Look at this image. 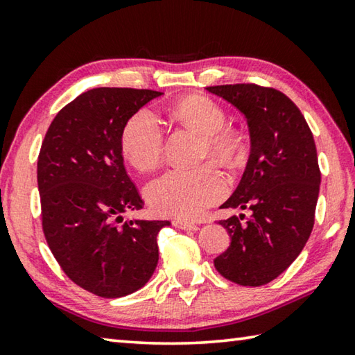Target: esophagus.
<instances>
[{
	"label": "esophagus",
	"instance_id": "1",
	"mask_svg": "<svg viewBox=\"0 0 355 355\" xmlns=\"http://www.w3.org/2000/svg\"><path fill=\"white\" fill-rule=\"evenodd\" d=\"M172 225L177 228H182V230H197V228H199L197 224H192V222H188L184 219H173Z\"/></svg>",
	"mask_w": 355,
	"mask_h": 355
}]
</instances>
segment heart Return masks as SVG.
Wrapping results in <instances>:
<instances>
[{
	"mask_svg": "<svg viewBox=\"0 0 355 355\" xmlns=\"http://www.w3.org/2000/svg\"><path fill=\"white\" fill-rule=\"evenodd\" d=\"M169 116L202 136V158L233 167L243 156V139L235 130L224 127L227 116L216 101L202 95L180 98L169 107ZM164 148V133L147 110L131 116L122 131V152L139 171L158 166ZM227 192V180L218 167L207 163L192 171H169L150 182L146 197L156 213L175 218H196L219 202Z\"/></svg>",
	"mask_w": 355,
	"mask_h": 355,
	"instance_id": "b5f03b06",
	"label": "heart"
}]
</instances>
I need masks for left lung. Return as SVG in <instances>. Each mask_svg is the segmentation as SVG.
I'll return each mask as SVG.
<instances>
[{
  "instance_id": "8db88e82",
  "label": "left lung",
  "mask_w": 355,
  "mask_h": 355,
  "mask_svg": "<svg viewBox=\"0 0 355 355\" xmlns=\"http://www.w3.org/2000/svg\"><path fill=\"white\" fill-rule=\"evenodd\" d=\"M207 91L235 106L250 135L241 182L220 205L250 214L219 220L230 245L214 266L238 285H266L296 260L313 230L321 184L313 135L299 107L272 87L225 84Z\"/></svg>"
}]
</instances>
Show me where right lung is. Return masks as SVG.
Segmentation results:
<instances>
[{
	"mask_svg": "<svg viewBox=\"0 0 355 355\" xmlns=\"http://www.w3.org/2000/svg\"><path fill=\"white\" fill-rule=\"evenodd\" d=\"M163 95L97 87L56 114L42 142L37 184L42 228L59 266L100 297H123L147 284L158 264L156 236L169 220L122 222L144 202L123 166L122 131Z\"/></svg>",
	"mask_w": 355,
	"mask_h": 355,
	"instance_id": "1",
	"label": "right lung"
}]
</instances>
